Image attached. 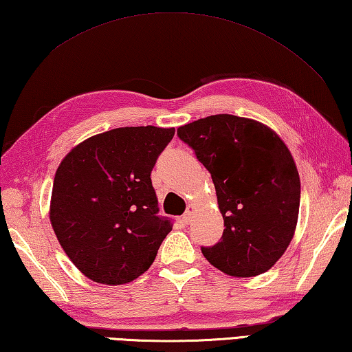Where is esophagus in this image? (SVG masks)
Here are the masks:
<instances>
[{"label":"esophagus","instance_id":"obj_1","mask_svg":"<svg viewBox=\"0 0 352 352\" xmlns=\"http://www.w3.org/2000/svg\"><path fill=\"white\" fill-rule=\"evenodd\" d=\"M193 214H195V207H193V206H188V207H187V212L184 213V217H182V221H184V223L188 224L190 221L193 219Z\"/></svg>","mask_w":352,"mask_h":352}]
</instances>
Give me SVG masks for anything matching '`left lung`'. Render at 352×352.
I'll return each instance as SVG.
<instances>
[{
    "instance_id": "1",
    "label": "left lung",
    "mask_w": 352,
    "mask_h": 352,
    "mask_svg": "<svg viewBox=\"0 0 352 352\" xmlns=\"http://www.w3.org/2000/svg\"><path fill=\"white\" fill-rule=\"evenodd\" d=\"M212 175L224 233L201 248L230 276L267 272L291 244L300 210V176L285 142L254 119L214 114L177 128Z\"/></svg>"
}]
</instances>
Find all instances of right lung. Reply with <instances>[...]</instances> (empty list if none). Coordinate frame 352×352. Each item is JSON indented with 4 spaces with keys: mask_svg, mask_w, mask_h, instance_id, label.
I'll list each match as a JSON object with an SVG mask.
<instances>
[{
    "mask_svg": "<svg viewBox=\"0 0 352 352\" xmlns=\"http://www.w3.org/2000/svg\"><path fill=\"white\" fill-rule=\"evenodd\" d=\"M175 128L123 126L80 142L54 177L49 219L89 280L126 285L154 261L170 219L157 217L151 170Z\"/></svg>",
    "mask_w": 352,
    "mask_h": 352,
    "instance_id": "obj_1",
    "label": "right lung"
}]
</instances>
